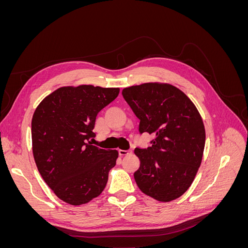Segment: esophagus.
<instances>
[{
  "mask_svg": "<svg viewBox=\"0 0 248 248\" xmlns=\"http://www.w3.org/2000/svg\"><path fill=\"white\" fill-rule=\"evenodd\" d=\"M131 151H127V150H119V155L120 156H126V155H129L131 154Z\"/></svg>",
  "mask_w": 248,
  "mask_h": 248,
  "instance_id": "obj_1",
  "label": "esophagus"
}]
</instances>
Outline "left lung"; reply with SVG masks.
<instances>
[{
	"instance_id": "8db88e82",
	"label": "left lung",
	"mask_w": 248,
	"mask_h": 248,
	"mask_svg": "<svg viewBox=\"0 0 248 248\" xmlns=\"http://www.w3.org/2000/svg\"><path fill=\"white\" fill-rule=\"evenodd\" d=\"M126 102L140 119V133L153 134L152 146L136 148L139 188L159 202L180 198L189 188L204 154L206 131L194 103L167 82H145L122 90Z\"/></svg>"
}]
</instances>
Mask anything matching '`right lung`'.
<instances>
[{
  "instance_id": "add662e5",
  "label": "right lung",
  "mask_w": 248,
  "mask_h": 248,
  "mask_svg": "<svg viewBox=\"0 0 248 248\" xmlns=\"http://www.w3.org/2000/svg\"><path fill=\"white\" fill-rule=\"evenodd\" d=\"M119 88L67 86L47 95L32 118V150L41 177L56 196L84 205L106 188L117 150L91 145L96 116L114 101Z\"/></svg>"
}]
</instances>
